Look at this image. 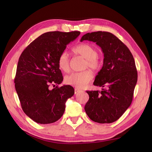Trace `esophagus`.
I'll return each mask as SVG.
<instances>
[{
	"mask_svg": "<svg viewBox=\"0 0 152 152\" xmlns=\"http://www.w3.org/2000/svg\"><path fill=\"white\" fill-rule=\"evenodd\" d=\"M80 91V90L79 89H78V88L74 89V93H75V94H77V93H79Z\"/></svg>",
	"mask_w": 152,
	"mask_h": 152,
	"instance_id": "1",
	"label": "esophagus"
}]
</instances>
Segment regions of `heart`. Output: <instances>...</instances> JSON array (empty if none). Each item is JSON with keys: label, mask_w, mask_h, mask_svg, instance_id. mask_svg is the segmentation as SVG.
Masks as SVG:
<instances>
[{"label": "heart", "mask_w": 152, "mask_h": 152, "mask_svg": "<svg viewBox=\"0 0 152 152\" xmlns=\"http://www.w3.org/2000/svg\"><path fill=\"white\" fill-rule=\"evenodd\" d=\"M73 52L84 57L86 59V67H89L93 70H97L100 68V62L98 59L99 52L92 45L89 44H81L73 48ZM58 66L64 72L70 70V59L67 51H63L58 57ZM93 74L91 70H86L82 72H72L64 78V82L68 85L77 88H83L91 81Z\"/></svg>", "instance_id": "1"}]
</instances>
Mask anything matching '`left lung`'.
Here are the masks:
<instances>
[{"mask_svg": "<svg viewBox=\"0 0 152 152\" xmlns=\"http://www.w3.org/2000/svg\"><path fill=\"white\" fill-rule=\"evenodd\" d=\"M95 42L104 53L103 66L93 85L104 88L102 91H88L89 99L85 111L92 121L110 124L129 107L137 82V71L133 55L115 35L104 31L87 33L80 41Z\"/></svg>", "mask_w": 152, "mask_h": 152, "instance_id": "8db88e82", "label": "left lung"}]
</instances>
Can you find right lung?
Instances as JSON below:
<instances>
[{
	"instance_id": "obj_1",
	"label": "right lung",
	"mask_w": 152,
	"mask_h": 152,
	"mask_svg": "<svg viewBox=\"0 0 152 152\" xmlns=\"http://www.w3.org/2000/svg\"><path fill=\"white\" fill-rule=\"evenodd\" d=\"M80 31L45 33L28 45L19 57L14 80L21 108L28 117L38 124H48L62 117L65 102L74 95L72 86L50 89L63 80L58 57Z\"/></svg>"
}]
</instances>
